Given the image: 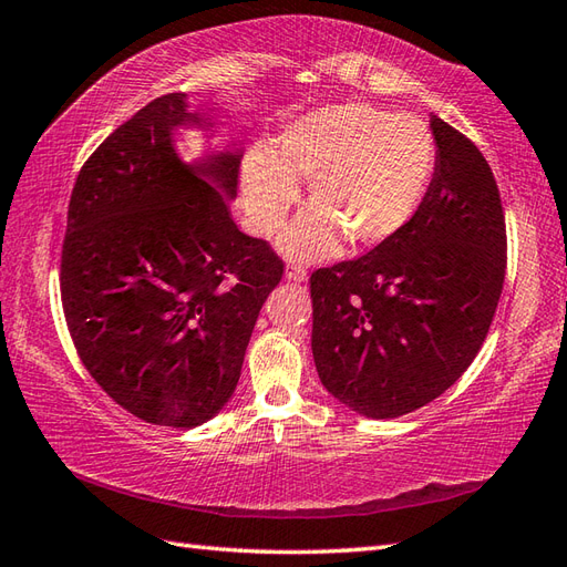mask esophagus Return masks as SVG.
Instances as JSON below:
<instances>
[{"label":"esophagus","instance_id":"esophagus-1","mask_svg":"<svg viewBox=\"0 0 567 567\" xmlns=\"http://www.w3.org/2000/svg\"><path fill=\"white\" fill-rule=\"evenodd\" d=\"M307 268H305V265H299V262H290V265H287V268H285V277H287V280H290V282H305L307 280Z\"/></svg>","mask_w":567,"mask_h":567}]
</instances>
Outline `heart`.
<instances>
[{"label":"heart","instance_id":"b5f03b06","mask_svg":"<svg viewBox=\"0 0 567 567\" xmlns=\"http://www.w3.org/2000/svg\"><path fill=\"white\" fill-rule=\"evenodd\" d=\"M436 143L424 122L363 102L323 106L287 131L277 161L250 155L244 202L250 224L275 236L299 197L295 177L309 179L311 209L282 246L292 258L315 260L339 250L388 244L412 221L424 199Z\"/></svg>","mask_w":567,"mask_h":567}]
</instances>
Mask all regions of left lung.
<instances>
[{
	"mask_svg": "<svg viewBox=\"0 0 567 567\" xmlns=\"http://www.w3.org/2000/svg\"><path fill=\"white\" fill-rule=\"evenodd\" d=\"M436 173L388 244L311 272V353L353 412L394 419L443 394L473 363L502 295L507 226L485 155L431 116Z\"/></svg>",
	"mask_w": 567,
	"mask_h": 567,
	"instance_id": "left-lung-1",
	"label": "left lung"
}]
</instances>
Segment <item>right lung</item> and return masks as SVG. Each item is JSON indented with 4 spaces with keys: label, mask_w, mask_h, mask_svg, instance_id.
<instances>
[{
    "label": "right lung",
    "mask_w": 567,
    "mask_h": 567,
    "mask_svg": "<svg viewBox=\"0 0 567 567\" xmlns=\"http://www.w3.org/2000/svg\"><path fill=\"white\" fill-rule=\"evenodd\" d=\"M202 124L171 92L82 165L68 207L60 297L78 355L126 412L192 429L231 400L260 307L285 262L226 204L238 153L187 165L175 128Z\"/></svg>",
    "instance_id": "add662e5"
}]
</instances>
